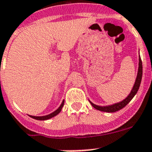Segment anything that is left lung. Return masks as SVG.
Returning <instances> with one entry per match:
<instances>
[{"label": "left lung", "instance_id": "1", "mask_svg": "<svg viewBox=\"0 0 152 152\" xmlns=\"http://www.w3.org/2000/svg\"><path fill=\"white\" fill-rule=\"evenodd\" d=\"M139 62H138V73H137V77L135 82H134V84L133 86V88L132 89L131 92L129 93V96L126 97L124 100H122V102H117V103H115L113 105H106V106H100V105H95L92 102L89 101V102L91 103V105L96 109L97 110L102 111V112H105V113H115V112H117V111L122 109V108H124L125 105L129 103V102L132 99V98L135 96V94L138 92V89H139L140 84H141V81H142V62L141 60V57L139 56Z\"/></svg>", "mask_w": 152, "mask_h": 152}]
</instances>
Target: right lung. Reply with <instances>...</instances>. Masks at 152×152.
<instances>
[{"label": "right lung", "instance_id": "1", "mask_svg": "<svg viewBox=\"0 0 152 152\" xmlns=\"http://www.w3.org/2000/svg\"><path fill=\"white\" fill-rule=\"evenodd\" d=\"M63 105H64V100H63V102H62V103H61V105H60V106L58 108V109H56V111H54L53 113L47 115H43V116L30 115V116L31 117V118H34V119H37V120H47V119H50V118H53V117H54V116H56V115H58L59 113H60V112H61L62 108H63Z\"/></svg>", "mask_w": 152, "mask_h": 152}]
</instances>
